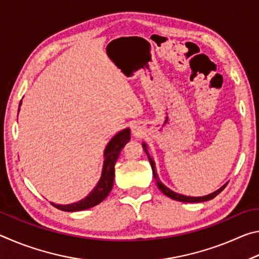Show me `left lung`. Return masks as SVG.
I'll return each mask as SVG.
<instances>
[{
	"instance_id": "left-lung-1",
	"label": "left lung",
	"mask_w": 259,
	"mask_h": 259,
	"mask_svg": "<svg viewBox=\"0 0 259 259\" xmlns=\"http://www.w3.org/2000/svg\"><path fill=\"white\" fill-rule=\"evenodd\" d=\"M143 147L145 148V151H146V145H145V144H143ZM146 152H147V151H146ZM150 162H151V166H152V170H153V176H154V178H155L156 185H157V187L160 188V191H161L162 193H163L164 195L169 196L170 199L176 200V201H181V202H188V203H191V202H204V201L211 200V199L214 198V196H217V195L219 194V193H221L223 190H224V188H225L226 185H227V184H225L224 186H222L221 188H219V190H217L216 192L211 193V194L205 195V196H199V198H193V196H185V195L178 194V193H175V192H172L171 190H169L168 187L164 186L163 184L161 183V181L159 179V177H157L156 171H155V164H154V162L152 161L151 157H150Z\"/></svg>"
}]
</instances>
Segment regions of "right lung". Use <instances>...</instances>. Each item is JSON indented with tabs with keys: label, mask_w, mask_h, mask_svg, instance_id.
Segmentation results:
<instances>
[{
	"label": "right lung",
	"mask_w": 259,
	"mask_h": 259,
	"mask_svg": "<svg viewBox=\"0 0 259 259\" xmlns=\"http://www.w3.org/2000/svg\"><path fill=\"white\" fill-rule=\"evenodd\" d=\"M129 140H130V129H124L116 136H114L111 142L108 143V145L106 146V148H105V153H104L105 160H104L102 178H100L97 186L95 187V190L91 192L85 199H83L81 201H78V202L72 203V204L61 205V204L52 203V205L56 207L57 209L63 210V211H80V210L93 208L95 205H97L102 202L112 190L113 183H114V175H115V172H114L115 168H114V166H115L116 160L120 155L122 148L125 146V144L128 143Z\"/></svg>",
	"instance_id": "right-lung-1"
}]
</instances>
